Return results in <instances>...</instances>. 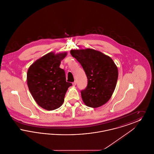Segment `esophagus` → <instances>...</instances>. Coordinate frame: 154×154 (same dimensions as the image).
<instances>
[{
	"mask_svg": "<svg viewBox=\"0 0 154 154\" xmlns=\"http://www.w3.org/2000/svg\"><path fill=\"white\" fill-rule=\"evenodd\" d=\"M76 84H77V82H76V81H74L73 82V86H75V85H76Z\"/></svg>",
	"mask_w": 154,
	"mask_h": 154,
	"instance_id": "obj_1",
	"label": "esophagus"
}]
</instances>
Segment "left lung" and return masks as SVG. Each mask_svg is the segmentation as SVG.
<instances>
[{"label": "left lung", "mask_w": 154, "mask_h": 154, "mask_svg": "<svg viewBox=\"0 0 154 154\" xmlns=\"http://www.w3.org/2000/svg\"><path fill=\"white\" fill-rule=\"evenodd\" d=\"M71 55L84 70L88 85L81 91L84 103L92 108L107 102L112 95L117 82L118 72L110 57L93 49L73 50Z\"/></svg>", "instance_id": "left-lung-1"}]
</instances>
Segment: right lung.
<instances>
[{
	"instance_id": "1",
	"label": "right lung",
	"mask_w": 154,
	"mask_h": 154,
	"mask_svg": "<svg viewBox=\"0 0 154 154\" xmlns=\"http://www.w3.org/2000/svg\"><path fill=\"white\" fill-rule=\"evenodd\" d=\"M66 55V52H49L36 60L28 70L27 84L30 92L37 104L45 110L60 107L67 89L72 85L66 82L65 70L59 67Z\"/></svg>"
}]
</instances>
